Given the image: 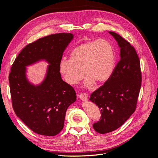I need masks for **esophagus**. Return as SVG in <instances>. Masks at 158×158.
<instances>
[{
  "label": "esophagus",
  "instance_id": "esophagus-1",
  "mask_svg": "<svg viewBox=\"0 0 158 158\" xmlns=\"http://www.w3.org/2000/svg\"><path fill=\"white\" fill-rule=\"evenodd\" d=\"M78 98L80 100H82V101H84V102L87 101L88 98V95L86 94H80L78 95Z\"/></svg>",
  "mask_w": 158,
  "mask_h": 158
}]
</instances>
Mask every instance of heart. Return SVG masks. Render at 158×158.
I'll return each mask as SVG.
<instances>
[{"mask_svg": "<svg viewBox=\"0 0 158 158\" xmlns=\"http://www.w3.org/2000/svg\"><path fill=\"white\" fill-rule=\"evenodd\" d=\"M70 59H63L59 70L65 82L76 85L84 77H88L85 85L89 88L96 82L103 84L111 77L115 67L116 56L113 46L103 40H92L81 44L73 49Z\"/></svg>", "mask_w": 158, "mask_h": 158, "instance_id": "b5f03b06", "label": "heart"}]
</instances>
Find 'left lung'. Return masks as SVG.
Wrapping results in <instances>:
<instances>
[{"label":"left lung","instance_id":"left-lung-1","mask_svg":"<svg viewBox=\"0 0 158 158\" xmlns=\"http://www.w3.org/2000/svg\"><path fill=\"white\" fill-rule=\"evenodd\" d=\"M108 33L120 48V60L110 78L90 95V101L101 110L102 118L93 125L100 134L115 131L135 112L142 82L140 60L135 48L117 33Z\"/></svg>","mask_w":158,"mask_h":158}]
</instances>
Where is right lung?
<instances>
[{
  "mask_svg": "<svg viewBox=\"0 0 158 158\" xmlns=\"http://www.w3.org/2000/svg\"><path fill=\"white\" fill-rule=\"evenodd\" d=\"M72 33H56L28 44L18 55L9 74L12 107L16 116L38 135L53 136L63 130L66 110L76 100L73 88L62 80L59 63L73 40ZM40 61L49 64L44 80H28L27 66Z\"/></svg>",
  "mask_w": 158,
  "mask_h": 158,
  "instance_id": "obj_1",
  "label": "right lung"
}]
</instances>
